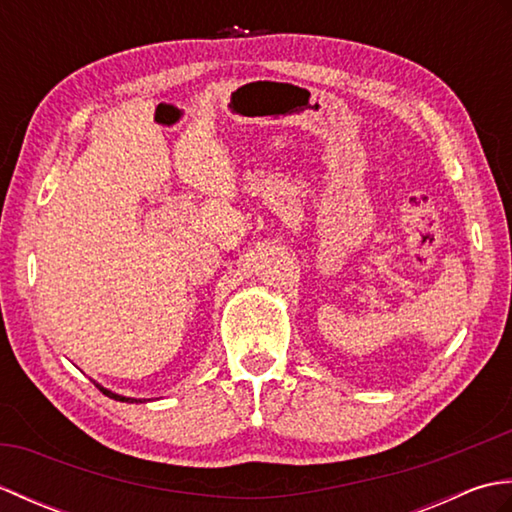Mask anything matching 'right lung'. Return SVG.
<instances>
[{"label":"right lung","instance_id":"obj_1","mask_svg":"<svg viewBox=\"0 0 512 512\" xmlns=\"http://www.w3.org/2000/svg\"><path fill=\"white\" fill-rule=\"evenodd\" d=\"M96 387H99L103 394L107 396V398H114V400H121V402H147V398H129V396H121V394H116V391H110L107 387H103V385H99V383H94Z\"/></svg>","mask_w":512,"mask_h":512}]
</instances>
